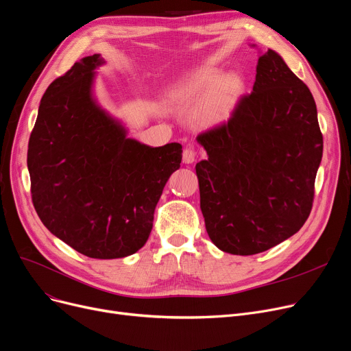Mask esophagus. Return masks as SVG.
<instances>
[{
    "label": "esophagus",
    "mask_w": 351,
    "mask_h": 351,
    "mask_svg": "<svg viewBox=\"0 0 351 351\" xmlns=\"http://www.w3.org/2000/svg\"><path fill=\"white\" fill-rule=\"evenodd\" d=\"M195 158H196V154L195 150L192 147H186L184 150V155H182V159H184V163L189 165V163H193L195 162Z\"/></svg>",
    "instance_id": "esophagus-1"
}]
</instances>
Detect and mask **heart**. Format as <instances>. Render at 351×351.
<instances>
[{
    "instance_id": "heart-1",
    "label": "heart",
    "mask_w": 351,
    "mask_h": 351,
    "mask_svg": "<svg viewBox=\"0 0 351 351\" xmlns=\"http://www.w3.org/2000/svg\"><path fill=\"white\" fill-rule=\"evenodd\" d=\"M243 82L237 74L217 67L197 69L182 77L169 91L175 108L201 113L206 125H219L231 117L243 95Z\"/></svg>"
}]
</instances>
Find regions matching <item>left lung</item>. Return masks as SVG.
<instances>
[{
    "instance_id": "8db88e82",
    "label": "left lung",
    "mask_w": 351,
    "mask_h": 351,
    "mask_svg": "<svg viewBox=\"0 0 351 351\" xmlns=\"http://www.w3.org/2000/svg\"><path fill=\"white\" fill-rule=\"evenodd\" d=\"M196 141L208 155L195 166L201 210L221 251L254 255L301 230L313 206L323 134L310 88L277 51L258 58L252 93L230 121Z\"/></svg>"
}]
</instances>
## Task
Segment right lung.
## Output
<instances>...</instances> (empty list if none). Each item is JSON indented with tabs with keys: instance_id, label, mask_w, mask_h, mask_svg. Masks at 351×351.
Returning <instances> with one entry per match:
<instances>
[{
	"instance_id": "1",
	"label": "right lung",
	"mask_w": 351,
	"mask_h": 351,
	"mask_svg": "<svg viewBox=\"0 0 351 351\" xmlns=\"http://www.w3.org/2000/svg\"><path fill=\"white\" fill-rule=\"evenodd\" d=\"M104 63L100 54L87 56L45 90L27 166L45 228L86 256L114 260L146 243L182 145L152 147L129 138L95 95Z\"/></svg>"
}]
</instances>
